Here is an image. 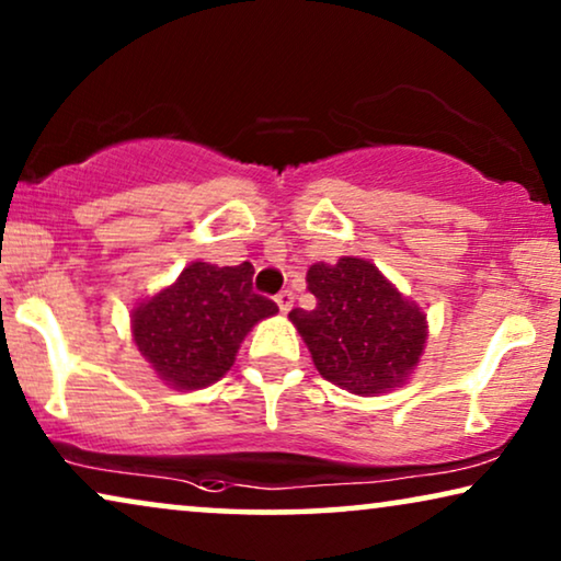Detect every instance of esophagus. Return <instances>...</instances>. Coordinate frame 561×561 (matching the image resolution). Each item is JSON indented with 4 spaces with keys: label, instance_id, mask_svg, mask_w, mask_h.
I'll use <instances>...</instances> for the list:
<instances>
[{
    "label": "esophagus",
    "instance_id": "esophagus-1",
    "mask_svg": "<svg viewBox=\"0 0 561 561\" xmlns=\"http://www.w3.org/2000/svg\"><path fill=\"white\" fill-rule=\"evenodd\" d=\"M275 304H278V309L283 313H288L290 309H294V294H290V290H280V294L275 296Z\"/></svg>",
    "mask_w": 561,
    "mask_h": 561
}]
</instances>
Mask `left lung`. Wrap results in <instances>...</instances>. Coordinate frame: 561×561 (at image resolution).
Returning a JSON list of instances; mask_svg holds the SVG:
<instances>
[{
    "instance_id": "left-lung-1",
    "label": "left lung",
    "mask_w": 561,
    "mask_h": 561,
    "mask_svg": "<svg viewBox=\"0 0 561 561\" xmlns=\"http://www.w3.org/2000/svg\"><path fill=\"white\" fill-rule=\"evenodd\" d=\"M306 283L317 306L294 309L288 319L321 378L355 396L401 388L416 370L428 336L419 304L363 257L311 265Z\"/></svg>"
}]
</instances>
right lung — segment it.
Masks as SVG:
<instances>
[{
    "mask_svg": "<svg viewBox=\"0 0 561 561\" xmlns=\"http://www.w3.org/2000/svg\"><path fill=\"white\" fill-rule=\"evenodd\" d=\"M250 263H191L173 286L133 309V340L158 378L175 390L211 386L234 365L257 321L278 311L252 290Z\"/></svg>",
    "mask_w": 561,
    "mask_h": 561,
    "instance_id": "add662e5",
    "label": "right lung"
}]
</instances>
